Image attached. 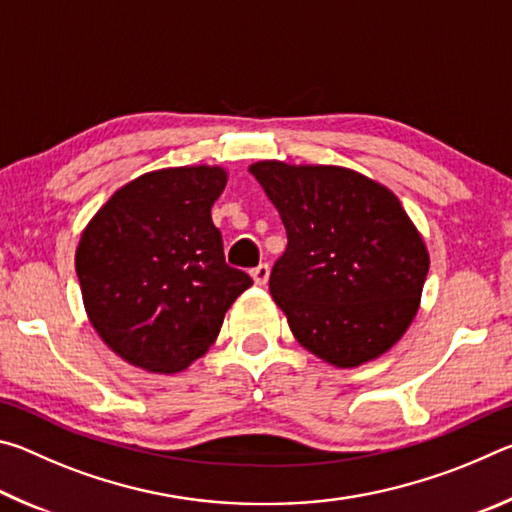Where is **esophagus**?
I'll return each mask as SVG.
<instances>
[{
  "instance_id": "1",
  "label": "esophagus",
  "mask_w": 512,
  "mask_h": 512,
  "mask_svg": "<svg viewBox=\"0 0 512 512\" xmlns=\"http://www.w3.org/2000/svg\"><path fill=\"white\" fill-rule=\"evenodd\" d=\"M250 275H253V280H255L257 287H264V284L268 282V275H271V266L259 264V266L253 268V271H250Z\"/></svg>"
}]
</instances>
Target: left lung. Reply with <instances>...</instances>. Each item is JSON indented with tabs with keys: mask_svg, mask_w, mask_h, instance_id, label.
I'll return each mask as SVG.
<instances>
[{
	"mask_svg": "<svg viewBox=\"0 0 512 512\" xmlns=\"http://www.w3.org/2000/svg\"><path fill=\"white\" fill-rule=\"evenodd\" d=\"M250 173L287 230L268 289L298 343L339 368L393 348L429 271L427 248L397 196L343 167L266 160Z\"/></svg>",
	"mask_w": 512,
	"mask_h": 512,
	"instance_id": "1",
	"label": "left lung"
}]
</instances>
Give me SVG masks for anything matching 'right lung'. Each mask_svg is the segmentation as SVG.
Wrapping results in <instances>:
<instances>
[{
	"mask_svg": "<svg viewBox=\"0 0 512 512\" xmlns=\"http://www.w3.org/2000/svg\"><path fill=\"white\" fill-rule=\"evenodd\" d=\"M219 167L144 173L110 196L76 248L85 311L112 352L178 372L207 352L225 311L253 280L225 264L212 205Z\"/></svg>",
	"mask_w": 512,
	"mask_h": 512,
	"instance_id": "1",
	"label": "right lung"
}]
</instances>
